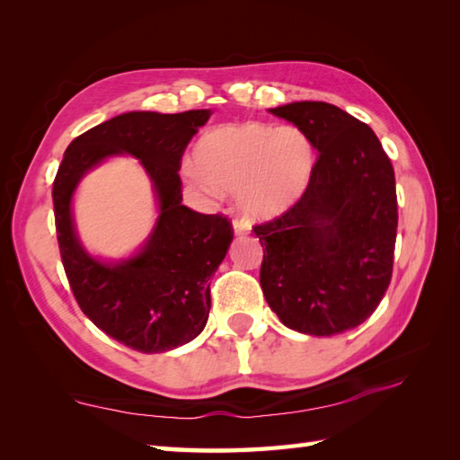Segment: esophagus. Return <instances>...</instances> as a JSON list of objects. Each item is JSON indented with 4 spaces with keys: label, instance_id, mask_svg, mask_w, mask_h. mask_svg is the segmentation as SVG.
<instances>
[{
    "label": "esophagus",
    "instance_id": "34e87169",
    "mask_svg": "<svg viewBox=\"0 0 460 460\" xmlns=\"http://www.w3.org/2000/svg\"><path fill=\"white\" fill-rule=\"evenodd\" d=\"M233 229H235L237 235H245V233H249L251 225H249V221H245L243 217H235V219H233Z\"/></svg>",
    "mask_w": 460,
    "mask_h": 460
}]
</instances>
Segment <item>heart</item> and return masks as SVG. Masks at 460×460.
I'll list each match as a JSON object with an SVG mask.
<instances>
[{"instance_id": "obj_1", "label": "heart", "mask_w": 460, "mask_h": 460, "mask_svg": "<svg viewBox=\"0 0 460 460\" xmlns=\"http://www.w3.org/2000/svg\"><path fill=\"white\" fill-rule=\"evenodd\" d=\"M195 162L185 165L193 181L239 191L243 209L252 215H275L306 190L314 150L298 126L221 124L201 136Z\"/></svg>"}]
</instances>
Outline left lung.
Segmentation results:
<instances>
[{"label": "left lung", "instance_id": "obj_1", "mask_svg": "<svg viewBox=\"0 0 460 460\" xmlns=\"http://www.w3.org/2000/svg\"><path fill=\"white\" fill-rule=\"evenodd\" d=\"M318 150L305 193L255 225L261 287L285 326L334 336L371 316L394 272L397 193L394 165L374 130L328 102L270 109Z\"/></svg>", "mask_w": 460, "mask_h": 460}]
</instances>
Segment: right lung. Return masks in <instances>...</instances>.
<instances>
[{
    "mask_svg": "<svg viewBox=\"0 0 460 460\" xmlns=\"http://www.w3.org/2000/svg\"><path fill=\"white\" fill-rule=\"evenodd\" d=\"M209 111L126 112L68 144L53 181L55 229L76 305L96 328L142 354L188 344L205 328L209 279L233 239L231 221L181 203L183 152ZM140 157L161 199V219L140 256L104 266L82 251L70 219V195L82 173L106 155Z\"/></svg>",
    "mask_w": 460,
    "mask_h": 460,
    "instance_id": "add662e5",
    "label": "right lung"
}]
</instances>
